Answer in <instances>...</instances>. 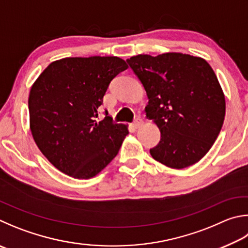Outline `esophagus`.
I'll list each match as a JSON object with an SVG mask.
<instances>
[{"label": "esophagus", "instance_id": "1", "mask_svg": "<svg viewBox=\"0 0 248 248\" xmlns=\"http://www.w3.org/2000/svg\"><path fill=\"white\" fill-rule=\"evenodd\" d=\"M143 124V121L141 120V119H137L136 121H134V123H133V127L134 128H136V129H138V128H140V127H141V125Z\"/></svg>", "mask_w": 248, "mask_h": 248}]
</instances>
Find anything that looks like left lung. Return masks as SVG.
Listing matches in <instances>:
<instances>
[{"mask_svg": "<svg viewBox=\"0 0 248 248\" xmlns=\"http://www.w3.org/2000/svg\"><path fill=\"white\" fill-rule=\"evenodd\" d=\"M145 89L146 116L160 130L153 158L183 169L213 146L226 116V98L214 69L204 58L183 53L140 54L127 60Z\"/></svg>", "mask_w": 248, "mask_h": 248, "instance_id": "1", "label": "left lung"}]
</instances>
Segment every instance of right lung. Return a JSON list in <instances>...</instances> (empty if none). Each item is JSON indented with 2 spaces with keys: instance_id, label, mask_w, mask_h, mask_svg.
<instances>
[{
  "instance_id": "1",
  "label": "right lung",
  "mask_w": 248,
  "mask_h": 248,
  "mask_svg": "<svg viewBox=\"0 0 248 248\" xmlns=\"http://www.w3.org/2000/svg\"><path fill=\"white\" fill-rule=\"evenodd\" d=\"M128 68L117 56L66 57L49 64L31 87L28 106L35 144L54 167L75 179H91L118 154L128 124L98 107L110 81Z\"/></svg>"
}]
</instances>
